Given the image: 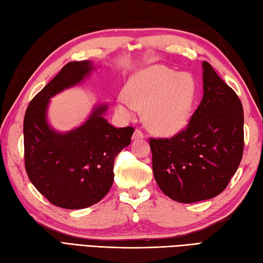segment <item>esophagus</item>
<instances>
[{
	"label": "esophagus",
	"mask_w": 263,
	"mask_h": 263,
	"mask_svg": "<svg viewBox=\"0 0 263 263\" xmlns=\"http://www.w3.org/2000/svg\"><path fill=\"white\" fill-rule=\"evenodd\" d=\"M142 138H144L143 132L140 130V128H136L135 133H133V136H132L133 140H139V139H142Z\"/></svg>",
	"instance_id": "obj_1"
}]
</instances>
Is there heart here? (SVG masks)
Here are the masks:
<instances>
[{"instance_id": "1", "label": "heart", "mask_w": 263, "mask_h": 263, "mask_svg": "<svg viewBox=\"0 0 263 263\" xmlns=\"http://www.w3.org/2000/svg\"><path fill=\"white\" fill-rule=\"evenodd\" d=\"M195 86L187 73H176L164 65H152L133 76L126 95L117 99L116 109L133 117L144 109V121L159 135H174L186 125L191 113Z\"/></svg>"}]
</instances>
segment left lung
I'll list each match as a JSON object with an SVG mask.
<instances>
[{
    "label": "left lung",
    "instance_id": "left-lung-1",
    "mask_svg": "<svg viewBox=\"0 0 263 263\" xmlns=\"http://www.w3.org/2000/svg\"><path fill=\"white\" fill-rule=\"evenodd\" d=\"M243 106L236 92L203 62V97L189 124L172 138H150L159 189L182 203L221 193L244 150Z\"/></svg>",
    "mask_w": 263,
    "mask_h": 263
}]
</instances>
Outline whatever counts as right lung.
Listing matches in <instances>:
<instances>
[{"label":"right lung","instance_id":"obj_1","mask_svg":"<svg viewBox=\"0 0 263 263\" xmlns=\"http://www.w3.org/2000/svg\"><path fill=\"white\" fill-rule=\"evenodd\" d=\"M92 70L90 61H78L62 70L28 105L24 119L25 167L39 192L54 205L83 209L99 202L114 181V160L128 146L132 126L116 128L103 117L100 105L85 124L68 133L48 126L49 98L82 81Z\"/></svg>","mask_w":263,"mask_h":263}]
</instances>
